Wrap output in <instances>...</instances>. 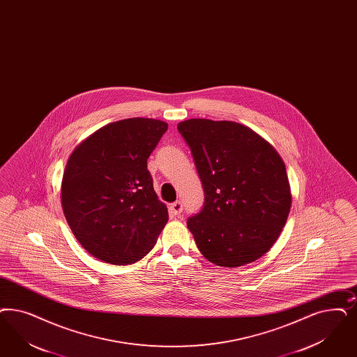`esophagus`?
<instances>
[{"label": "esophagus", "instance_id": "1", "mask_svg": "<svg viewBox=\"0 0 357 357\" xmlns=\"http://www.w3.org/2000/svg\"><path fill=\"white\" fill-rule=\"evenodd\" d=\"M182 211H183V206L181 202H175L170 206V213L172 216H179L182 213Z\"/></svg>", "mask_w": 357, "mask_h": 357}]
</instances>
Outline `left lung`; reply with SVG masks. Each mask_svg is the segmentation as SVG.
Segmentation results:
<instances>
[{
	"mask_svg": "<svg viewBox=\"0 0 357 357\" xmlns=\"http://www.w3.org/2000/svg\"><path fill=\"white\" fill-rule=\"evenodd\" d=\"M204 190L187 227L200 253L237 268L271 250L286 224L291 190L286 166L264 137L243 123L190 119L178 123Z\"/></svg>",
	"mask_w": 357,
	"mask_h": 357,
	"instance_id": "obj_1",
	"label": "left lung"
}]
</instances>
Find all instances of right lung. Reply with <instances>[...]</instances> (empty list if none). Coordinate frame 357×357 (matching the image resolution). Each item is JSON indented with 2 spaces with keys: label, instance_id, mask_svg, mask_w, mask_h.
<instances>
[{
  "label": "right lung",
  "instance_id": "obj_1",
  "mask_svg": "<svg viewBox=\"0 0 357 357\" xmlns=\"http://www.w3.org/2000/svg\"><path fill=\"white\" fill-rule=\"evenodd\" d=\"M169 125L133 117L100 128L66 163L61 200L66 220L89 255L130 265L154 248L169 212L153 187L148 158Z\"/></svg>",
  "mask_w": 357,
  "mask_h": 357
}]
</instances>
